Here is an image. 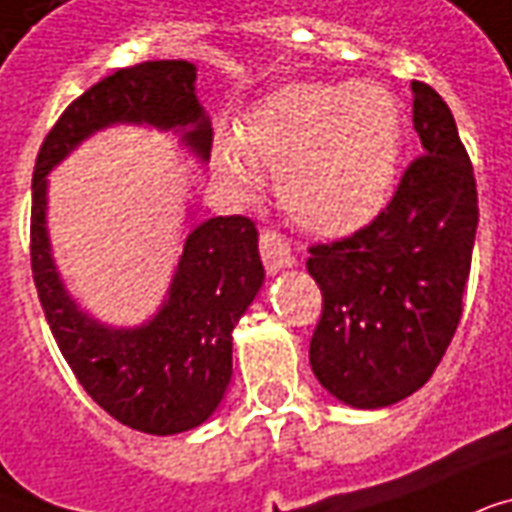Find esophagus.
I'll use <instances>...</instances> for the list:
<instances>
[{
	"label": "esophagus",
	"mask_w": 512,
	"mask_h": 512,
	"mask_svg": "<svg viewBox=\"0 0 512 512\" xmlns=\"http://www.w3.org/2000/svg\"><path fill=\"white\" fill-rule=\"evenodd\" d=\"M259 251H261V261H264V267H267L272 275L293 264L291 245L285 243V237L280 235V232H275V229H264V232H261Z\"/></svg>",
	"instance_id": "obj_1"
}]
</instances>
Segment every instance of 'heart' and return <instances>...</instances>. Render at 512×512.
<instances>
[{
  "label": "heart",
  "instance_id": "1",
  "mask_svg": "<svg viewBox=\"0 0 512 512\" xmlns=\"http://www.w3.org/2000/svg\"><path fill=\"white\" fill-rule=\"evenodd\" d=\"M398 101L384 87L296 82L245 114L235 144L219 141L213 165L227 184L253 189V168L277 170V197L318 235L358 232L387 205L398 170Z\"/></svg>",
  "mask_w": 512,
  "mask_h": 512
}]
</instances>
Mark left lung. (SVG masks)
Wrapping results in <instances>:
<instances>
[{
	"instance_id": "1",
	"label": "left lung",
	"mask_w": 512,
	"mask_h": 512,
	"mask_svg": "<svg viewBox=\"0 0 512 512\" xmlns=\"http://www.w3.org/2000/svg\"><path fill=\"white\" fill-rule=\"evenodd\" d=\"M422 157L368 227L312 245L323 293L310 366L336 400L384 408L433 376L462 318L478 192L457 122L441 95L411 82Z\"/></svg>"
}]
</instances>
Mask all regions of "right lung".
I'll use <instances>...</instances> for the list:
<instances>
[{
    "instance_id": "right-lung-1",
    "label": "right lung",
    "mask_w": 512,
    "mask_h": 512,
    "mask_svg": "<svg viewBox=\"0 0 512 512\" xmlns=\"http://www.w3.org/2000/svg\"><path fill=\"white\" fill-rule=\"evenodd\" d=\"M194 79L189 61H146L101 79L47 133L31 181V269L55 342L109 417L149 435L194 430L219 408L232 379V331L264 283L259 232L245 216L192 221L189 211V235L160 310L141 326H106L79 307L58 272L47 176L82 141L114 125L170 130L208 162L213 130Z\"/></svg>"
}]
</instances>
